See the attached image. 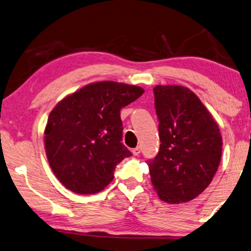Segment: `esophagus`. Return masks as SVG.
I'll use <instances>...</instances> for the list:
<instances>
[{"instance_id": "34e87169", "label": "esophagus", "mask_w": 251, "mask_h": 251, "mask_svg": "<svg viewBox=\"0 0 251 251\" xmlns=\"http://www.w3.org/2000/svg\"><path fill=\"white\" fill-rule=\"evenodd\" d=\"M132 153H133V155H138L141 153V148L136 147L135 149H132Z\"/></svg>"}]
</instances>
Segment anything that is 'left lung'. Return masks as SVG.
I'll return each mask as SVG.
<instances>
[{
    "instance_id": "1",
    "label": "left lung",
    "mask_w": 251,
    "mask_h": 251,
    "mask_svg": "<svg viewBox=\"0 0 251 251\" xmlns=\"http://www.w3.org/2000/svg\"><path fill=\"white\" fill-rule=\"evenodd\" d=\"M160 150L148 161L153 188L169 204L201 195L218 171L222 136L218 123L192 90L182 85L153 89Z\"/></svg>"
}]
</instances>
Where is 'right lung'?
Masks as SVG:
<instances>
[{"label": "right lung", "instance_id": "right-lung-1", "mask_svg": "<svg viewBox=\"0 0 251 251\" xmlns=\"http://www.w3.org/2000/svg\"><path fill=\"white\" fill-rule=\"evenodd\" d=\"M144 93L137 85L93 82L67 95L50 111L44 132L48 163L71 192H101L116 164L132 155L122 143L121 109Z\"/></svg>", "mask_w": 251, "mask_h": 251}]
</instances>
